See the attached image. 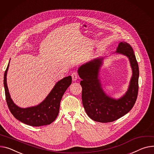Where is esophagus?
Listing matches in <instances>:
<instances>
[{"label":"esophagus","mask_w":154,"mask_h":154,"mask_svg":"<svg viewBox=\"0 0 154 154\" xmlns=\"http://www.w3.org/2000/svg\"><path fill=\"white\" fill-rule=\"evenodd\" d=\"M71 76H72V80L74 81H75L77 79V78H78V74L76 72H74L72 73Z\"/></svg>","instance_id":"34e87169"}]
</instances>
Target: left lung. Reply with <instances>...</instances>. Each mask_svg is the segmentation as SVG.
Returning <instances> with one entry per match:
<instances>
[{
  "instance_id": "8db88e82",
  "label": "left lung",
  "mask_w": 154,
  "mask_h": 154,
  "mask_svg": "<svg viewBox=\"0 0 154 154\" xmlns=\"http://www.w3.org/2000/svg\"><path fill=\"white\" fill-rule=\"evenodd\" d=\"M116 52L128 57L132 69L128 90L118 100L108 97L102 89L98 72L103 58L95 59L78 70L82 79L80 83L82 87V99L87 114L91 119L104 123L116 121L127 114L134 106L138 95L139 71L132 48L126 42H121Z\"/></svg>"
}]
</instances>
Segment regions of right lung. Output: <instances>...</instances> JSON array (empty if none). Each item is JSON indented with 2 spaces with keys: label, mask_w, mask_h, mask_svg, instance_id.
Masks as SVG:
<instances>
[{
  "label": "right lung",
  "mask_w": 154,
  "mask_h": 154,
  "mask_svg": "<svg viewBox=\"0 0 154 154\" xmlns=\"http://www.w3.org/2000/svg\"><path fill=\"white\" fill-rule=\"evenodd\" d=\"M8 66L9 63L4 73V85L7 103L11 113L17 119L32 126H42L52 123L59 114L61 99L66 90L72 84V77L68 76L59 80L45 100L39 105L21 108L14 103L9 94L7 84Z\"/></svg>",
  "instance_id": "add662e5"
}]
</instances>
